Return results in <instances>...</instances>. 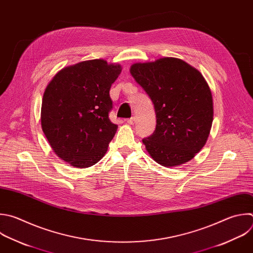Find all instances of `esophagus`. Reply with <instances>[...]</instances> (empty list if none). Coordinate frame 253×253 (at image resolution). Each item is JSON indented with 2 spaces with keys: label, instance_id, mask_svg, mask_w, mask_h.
<instances>
[{
  "label": "esophagus",
  "instance_id": "obj_1",
  "mask_svg": "<svg viewBox=\"0 0 253 253\" xmlns=\"http://www.w3.org/2000/svg\"><path fill=\"white\" fill-rule=\"evenodd\" d=\"M136 122V118L135 117H131L129 119H127V123H129L130 125H133Z\"/></svg>",
  "mask_w": 253,
  "mask_h": 253
}]
</instances>
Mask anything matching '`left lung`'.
<instances>
[{"mask_svg": "<svg viewBox=\"0 0 253 253\" xmlns=\"http://www.w3.org/2000/svg\"><path fill=\"white\" fill-rule=\"evenodd\" d=\"M130 72L156 112V129L143 139L149 154L165 167L192 160L205 146L213 117L211 92L204 76L174 57L135 63Z\"/></svg>", "mask_w": 253, "mask_h": 253, "instance_id": "obj_1", "label": "left lung"}]
</instances>
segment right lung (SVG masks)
Returning <instances> with one entry per match:
<instances>
[{
    "instance_id": "1",
    "label": "right lung",
    "mask_w": 253,
    "mask_h": 253,
    "mask_svg": "<svg viewBox=\"0 0 253 253\" xmlns=\"http://www.w3.org/2000/svg\"><path fill=\"white\" fill-rule=\"evenodd\" d=\"M120 72V65L102 59L82 61L61 69L45 88L42 131L55 154L73 167L96 164L116 133L109 90Z\"/></svg>"
}]
</instances>
